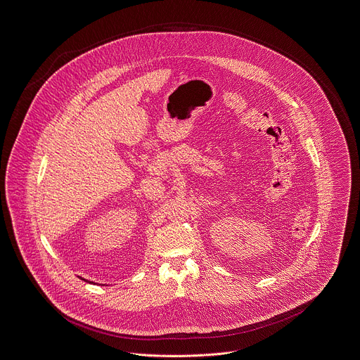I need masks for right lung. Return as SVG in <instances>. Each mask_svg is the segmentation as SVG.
<instances>
[{
    "label": "right lung",
    "instance_id": "right-lung-1",
    "mask_svg": "<svg viewBox=\"0 0 360 360\" xmlns=\"http://www.w3.org/2000/svg\"><path fill=\"white\" fill-rule=\"evenodd\" d=\"M82 280H85V279H82ZM85 281H88V280H85ZM89 283H94V281H89Z\"/></svg>",
    "mask_w": 360,
    "mask_h": 360
}]
</instances>
